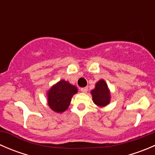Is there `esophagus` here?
<instances>
[{"label": "esophagus", "instance_id": "obj_1", "mask_svg": "<svg viewBox=\"0 0 155 155\" xmlns=\"http://www.w3.org/2000/svg\"><path fill=\"white\" fill-rule=\"evenodd\" d=\"M81 91L83 92V93H87V87H82V88H81Z\"/></svg>", "mask_w": 155, "mask_h": 155}]
</instances>
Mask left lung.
<instances>
[{
	"instance_id": "obj_1",
	"label": "left lung",
	"mask_w": 155,
	"mask_h": 155,
	"mask_svg": "<svg viewBox=\"0 0 155 155\" xmlns=\"http://www.w3.org/2000/svg\"><path fill=\"white\" fill-rule=\"evenodd\" d=\"M92 100L94 104L99 107H104L110 103V91L107 82L104 79H101L95 84V87L91 90Z\"/></svg>"
}]
</instances>
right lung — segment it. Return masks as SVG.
<instances>
[{"instance_id": "right-lung-1", "label": "right lung", "mask_w": 155, "mask_h": 155, "mask_svg": "<svg viewBox=\"0 0 155 155\" xmlns=\"http://www.w3.org/2000/svg\"><path fill=\"white\" fill-rule=\"evenodd\" d=\"M77 92V87L61 79L53 85L47 91L48 107L57 113L65 112L70 106L73 96Z\"/></svg>"}]
</instances>
